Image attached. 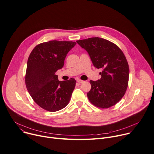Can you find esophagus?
<instances>
[{
	"instance_id": "1",
	"label": "esophagus",
	"mask_w": 154,
	"mask_h": 154,
	"mask_svg": "<svg viewBox=\"0 0 154 154\" xmlns=\"http://www.w3.org/2000/svg\"><path fill=\"white\" fill-rule=\"evenodd\" d=\"M77 82L78 83H83V82H84V81H83V80H80V79H77Z\"/></svg>"
}]
</instances>
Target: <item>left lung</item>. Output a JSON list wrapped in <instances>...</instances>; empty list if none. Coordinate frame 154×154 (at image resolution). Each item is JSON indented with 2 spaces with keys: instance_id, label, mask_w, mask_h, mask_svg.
I'll return each instance as SVG.
<instances>
[{
  "instance_id": "8db88e82",
  "label": "left lung",
  "mask_w": 154,
  "mask_h": 154,
  "mask_svg": "<svg viewBox=\"0 0 154 154\" xmlns=\"http://www.w3.org/2000/svg\"><path fill=\"white\" fill-rule=\"evenodd\" d=\"M77 43L88 52L96 68L103 69L100 80L90 81L89 101L102 109L114 106L128 87L130 70L123 53L114 43L100 37L80 40Z\"/></svg>"
}]
</instances>
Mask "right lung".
<instances>
[{"label": "right lung", "instance_id": "obj_1", "mask_svg": "<svg viewBox=\"0 0 154 154\" xmlns=\"http://www.w3.org/2000/svg\"><path fill=\"white\" fill-rule=\"evenodd\" d=\"M75 45V42L51 40L37 45L29 55L26 86L35 103L46 110H60L71 100L75 80L60 81L55 72L63 67L67 54Z\"/></svg>", "mask_w": 154, "mask_h": 154}]
</instances>
